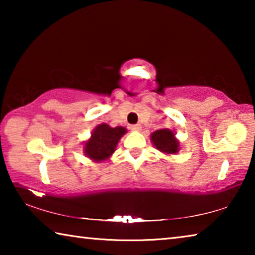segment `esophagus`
<instances>
[{"mask_svg":"<svg viewBox=\"0 0 255 255\" xmlns=\"http://www.w3.org/2000/svg\"><path fill=\"white\" fill-rule=\"evenodd\" d=\"M130 130H132V131H140V130H141V126H140L139 124L131 125V126H130Z\"/></svg>","mask_w":255,"mask_h":255,"instance_id":"34e87169","label":"esophagus"}]
</instances>
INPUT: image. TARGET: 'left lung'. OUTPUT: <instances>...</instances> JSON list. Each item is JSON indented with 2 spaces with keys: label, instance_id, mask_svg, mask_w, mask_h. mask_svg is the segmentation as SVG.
<instances>
[{
  "label": "left lung",
  "instance_id": "1",
  "mask_svg": "<svg viewBox=\"0 0 255 255\" xmlns=\"http://www.w3.org/2000/svg\"><path fill=\"white\" fill-rule=\"evenodd\" d=\"M150 141L158 149L166 155H174L179 153L180 141L175 137V132L169 128H163L150 133Z\"/></svg>",
  "mask_w": 255,
  "mask_h": 255
}]
</instances>
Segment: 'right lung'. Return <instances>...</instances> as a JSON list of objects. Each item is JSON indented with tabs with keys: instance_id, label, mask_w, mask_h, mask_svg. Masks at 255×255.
Wrapping results in <instances>:
<instances>
[{
	"instance_id": "right-lung-1",
	"label": "right lung",
	"mask_w": 255,
	"mask_h": 255,
	"mask_svg": "<svg viewBox=\"0 0 255 255\" xmlns=\"http://www.w3.org/2000/svg\"><path fill=\"white\" fill-rule=\"evenodd\" d=\"M127 132L122 126L111 127L108 124H100L93 129L91 137L83 143V153L93 162L109 159L116 152L120 138Z\"/></svg>"
}]
</instances>
